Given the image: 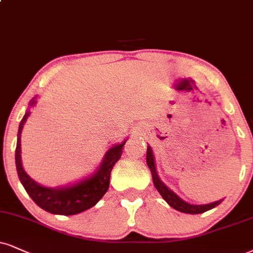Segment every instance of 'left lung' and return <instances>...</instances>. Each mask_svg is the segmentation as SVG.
Instances as JSON below:
<instances>
[{
    "label": "left lung",
    "mask_w": 253,
    "mask_h": 253,
    "mask_svg": "<svg viewBox=\"0 0 253 253\" xmlns=\"http://www.w3.org/2000/svg\"><path fill=\"white\" fill-rule=\"evenodd\" d=\"M146 164H148L149 169L151 171L152 174V182L154 185L157 189V191L161 193V196L170 207H172L174 210L179 211V212L184 213H190V214H197L203 213L205 211L211 210V209L216 208L217 205H219L223 202V199L220 201L210 203V204H204V205H195V204H189V203L184 202L183 199H180L178 196L176 195L173 191L168 188L165 184L162 182L160 177H158L157 171H156V164H155V157L152 154V150L150 146H148V151H146Z\"/></svg>",
    "instance_id": "obj_1"
}]
</instances>
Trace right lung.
I'll list each match as a JSON object with an SVG mask.
<instances>
[{
  "label": "right lung",
  "mask_w": 253,
  "mask_h": 253,
  "mask_svg": "<svg viewBox=\"0 0 253 253\" xmlns=\"http://www.w3.org/2000/svg\"><path fill=\"white\" fill-rule=\"evenodd\" d=\"M36 101L34 98L31 99L29 104L33 107ZM29 115L30 111L27 110L26 115L22 118L20 126H18L17 144L16 150H15V162H16L18 178H20L22 185L24 186L28 195L41 209L54 214L71 216V214L83 212V211L92 208L108 191L111 170L114 165L116 164V162L121 158L123 146L126 141H123L121 144L109 149L97 171L92 173L91 176H89L88 178H84L81 182L73 184L70 186H65V188H45V186L40 185L35 180L31 179L22 167L21 133Z\"/></svg>",
  "instance_id": "obj_1"
}]
</instances>
